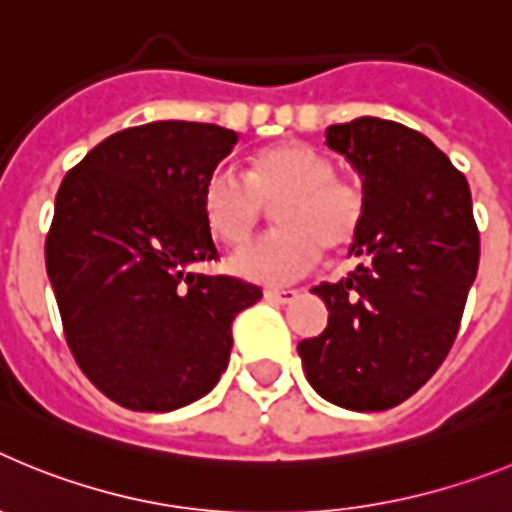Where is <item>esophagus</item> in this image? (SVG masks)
Instances as JSON below:
<instances>
[{"instance_id":"1","label":"esophagus","mask_w":512,"mask_h":512,"mask_svg":"<svg viewBox=\"0 0 512 512\" xmlns=\"http://www.w3.org/2000/svg\"><path fill=\"white\" fill-rule=\"evenodd\" d=\"M264 297L269 302H279V305H289V302H295L300 297L297 289H266Z\"/></svg>"}]
</instances>
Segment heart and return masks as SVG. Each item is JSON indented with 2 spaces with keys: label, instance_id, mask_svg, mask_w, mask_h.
I'll return each mask as SVG.
<instances>
[{
  "label": "heart",
  "instance_id": "1",
  "mask_svg": "<svg viewBox=\"0 0 512 512\" xmlns=\"http://www.w3.org/2000/svg\"><path fill=\"white\" fill-rule=\"evenodd\" d=\"M202 217L228 246H241L277 207V233L248 243L230 256V271L248 282L289 284L320 261V248L341 253L359 238L366 200L359 184L336 174L328 153L282 140L248 158L246 176L215 166L202 184Z\"/></svg>",
  "mask_w": 512,
  "mask_h": 512
}]
</instances>
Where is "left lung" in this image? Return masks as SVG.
Returning a JSON list of instances; mask_svg holds the SVG:
<instances>
[{
    "instance_id": "obj_1",
    "label": "left lung",
    "mask_w": 512,
    "mask_h": 512,
    "mask_svg": "<svg viewBox=\"0 0 512 512\" xmlns=\"http://www.w3.org/2000/svg\"><path fill=\"white\" fill-rule=\"evenodd\" d=\"M328 146L364 176L356 269L312 289L328 305L320 336L300 341L307 382L333 405L395 408L449 356L479 266L472 194L431 140L400 122L330 125Z\"/></svg>"
}]
</instances>
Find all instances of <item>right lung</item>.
<instances>
[{
  "label": "right lung",
  "mask_w": 512,
  "mask_h": 512,
  "mask_svg": "<svg viewBox=\"0 0 512 512\" xmlns=\"http://www.w3.org/2000/svg\"><path fill=\"white\" fill-rule=\"evenodd\" d=\"M238 135L220 125L158 120L104 138L56 194L45 269L63 336L89 382L138 413L200 400L225 372L233 320L261 289L217 261L202 184Z\"/></svg>",
  "instance_id": "right-lung-1"
}]
</instances>
